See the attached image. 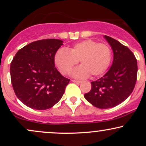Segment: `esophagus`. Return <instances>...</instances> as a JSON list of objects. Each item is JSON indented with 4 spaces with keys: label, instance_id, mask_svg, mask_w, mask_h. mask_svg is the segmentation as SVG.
<instances>
[{
    "label": "esophagus",
    "instance_id": "1",
    "mask_svg": "<svg viewBox=\"0 0 146 146\" xmlns=\"http://www.w3.org/2000/svg\"><path fill=\"white\" fill-rule=\"evenodd\" d=\"M72 82H75V83H78V84H80L82 82V81H80V80H72Z\"/></svg>",
    "mask_w": 146,
    "mask_h": 146
}]
</instances>
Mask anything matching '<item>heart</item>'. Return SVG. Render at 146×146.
<instances>
[{"instance_id":"heart-1","label":"heart","mask_w":146,"mask_h":146,"mask_svg":"<svg viewBox=\"0 0 146 146\" xmlns=\"http://www.w3.org/2000/svg\"><path fill=\"white\" fill-rule=\"evenodd\" d=\"M80 61L81 66L75 68L72 76L85 78L91 75L98 77L104 73L111 62V51L104 43L85 40L76 43L67 50L60 48L54 56V62L60 71L68 74Z\"/></svg>"}]
</instances>
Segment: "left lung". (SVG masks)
Returning <instances> with one entry per match:
<instances>
[{
    "label": "left lung",
    "mask_w": 146,
    "mask_h": 146,
    "mask_svg": "<svg viewBox=\"0 0 146 146\" xmlns=\"http://www.w3.org/2000/svg\"><path fill=\"white\" fill-rule=\"evenodd\" d=\"M113 52L110 69L99 80L91 82V90L84 98L92 105L102 109L120 104L130 96L137 77V62L127 46L109 36H104Z\"/></svg>",
    "instance_id": "obj_1"
}]
</instances>
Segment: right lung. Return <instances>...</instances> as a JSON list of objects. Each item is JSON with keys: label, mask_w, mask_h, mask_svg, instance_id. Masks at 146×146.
I'll list each match as a JSON object with an SVG mask.
<instances>
[{"label": "right lung", "mask_w": 146, "mask_h": 146, "mask_svg": "<svg viewBox=\"0 0 146 146\" xmlns=\"http://www.w3.org/2000/svg\"><path fill=\"white\" fill-rule=\"evenodd\" d=\"M63 41L46 39L33 42L13 58L10 74L18 100L36 110L51 108L61 100L70 80L55 67L54 56Z\"/></svg>", "instance_id": "1"}]
</instances>
